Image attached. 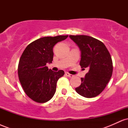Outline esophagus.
Wrapping results in <instances>:
<instances>
[{
  "label": "esophagus",
  "instance_id": "1",
  "mask_svg": "<svg viewBox=\"0 0 128 128\" xmlns=\"http://www.w3.org/2000/svg\"><path fill=\"white\" fill-rule=\"evenodd\" d=\"M66 75L67 76H68V77H69V78H72V77H73V75H72V74H70V73H66Z\"/></svg>",
  "mask_w": 128,
  "mask_h": 128
}]
</instances>
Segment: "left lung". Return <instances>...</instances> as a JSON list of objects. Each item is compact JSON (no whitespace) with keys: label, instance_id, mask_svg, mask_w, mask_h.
I'll return each instance as SVG.
<instances>
[{"label":"left lung","instance_id":"1","mask_svg":"<svg viewBox=\"0 0 128 128\" xmlns=\"http://www.w3.org/2000/svg\"><path fill=\"white\" fill-rule=\"evenodd\" d=\"M80 51V66L87 68L88 72L81 78V84L76 92L86 98L100 94L110 81L112 74V62L105 44L87 36H69Z\"/></svg>","mask_w":128,"mask_h":128}]
</instances>
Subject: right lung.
Returning <instances> with one entry per match:
<instances>
[{"instance_id": "1", "label": "right lung", "mask_w": 128, "mask_h": 128, "mask_svg": "<svg viewBox=\"0 0 128 128\" xmlns=\"http://www.w3.org/2000/svg\"><path fill=\"white\" fill-rule=\"evenodd\" d=\"M67 37L40 38L29 44L23 51L18 63L19 80L27 96L35 102L45 103L55 94L57 81L64 72L52 71L46 64L52 62L54 46Z\"/></svg>"}]
</instances>
